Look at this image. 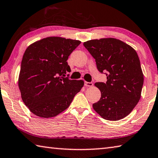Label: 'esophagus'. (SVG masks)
I'll return each instance as SVG.
<instances>
[{"label": "esophagus", "mask_w": 158, "mask_h": 158, "mask_svg": "<svg viewBox=\"0 0 158 158\" xmlns=\"http://www.w3.org/2000/svg\"><path fill=\"white\" fill-rule=\"evenodd\" d=\"M84 85L86 87H91L93 85V84L92 82H88V81H84Z\"/></svg>", "instance_id": "1"}]
</instances>
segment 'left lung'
Masks as SVG:
<instances>
[{
	"mask_svg": "<svg viewBox=\"0 0 158 158\" xmlns=\"http://www.w3.org/2000/svg\"><path fill=\"white\" fill-rule=\"evenodd\" d=\"M84 45L95 59L97 70L107 76L106 83L94 84L101 91V98L93 104L94 110L105 119H123L138 103L144 84L136 51L113 38L90 40Z\"/></svg>",
	"mask_w": 158,
	"mask_h": 158,
	"instance_id": "8db88e82",
	"label": "left lung"
}]
</instances>
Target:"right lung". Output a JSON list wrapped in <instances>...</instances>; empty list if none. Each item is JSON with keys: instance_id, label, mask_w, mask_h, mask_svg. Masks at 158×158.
Here are the masks:
<instances>
[{"instance_id": "add662e5", "label": "right lung", "mask_w": 158, "mask_h": 158, "mask_svg": "<svg viewBox=\"0 0 158 158\" xmlns=\"http://www.w3.org/2000/svg\"><path fill=\"white\" fill-rule=\"evenodd\" d=\"M81 41L48 37L34 43L23 56L19 87L23 102L35 115L55 117L69 106L84 85L71 80L68 56Z\"/></svg>"}]
</instances>
